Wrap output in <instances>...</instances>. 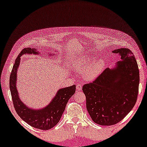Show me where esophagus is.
<instances>
[{"instance_id":"esophagus-1","label":"esophagus","mask_w":147,"mask_h":147,"mask_svg":"<svg viewBox=\"0 0 147 147\" xmlns=\"http://www.w3.org/2000/svg\"><path fill=\"white\" fill-rule=\"evenodd\" d=\"M82 89V85L80 83H78L76 85V90L78 91H80Z\"/></svg>"}]
</instances>
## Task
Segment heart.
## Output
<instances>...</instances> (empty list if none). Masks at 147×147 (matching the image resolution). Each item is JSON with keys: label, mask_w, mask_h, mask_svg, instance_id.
Segmentation results:
<instances>
[{"label": "heart", "mask_w": 147, "mask_h": 147, "mask_svg": "<svg viewBox=\"0 0 147 147\" xmlns=\"http://www.w3.org/2000/svg\"><path fill=\"white\" fill-rule=\"evenodd\" d=\"M94 59L91 57H86L78 62V67L79 69L83 70L87 68L85 71V77L88 80H92L97 77L101 73L104 67V62L103 60H99L93 62Z\"/></svg>", "instance_id": "b5f03b06"}]
</instances>
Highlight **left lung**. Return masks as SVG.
Returning a JSON list of instances; mask_svg holds the SVG:
<instances>
[{
  "label": "left lung",
  "mask_w": 147,
  "mask_h": 147,
  "mask_svg": "<svg viewBox=\"0 0 147 147\" xmlns=\"http://www.w3.org/2000/svg\"><path fill=\"white\" fill-rule=\"evenodd\" d=\"M112 52L121 56L115 68H106L82 88L90 117L102 126L114 125L123 120L135 106L138 95L140 73L135 55L126 48Z\"/></svg>",
  "instance_id": "8db88e82"
}]
</instances>
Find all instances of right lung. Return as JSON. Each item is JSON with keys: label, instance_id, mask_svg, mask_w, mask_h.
Here are the masks:
<instances>
[{"label": "right lung", "instance_id": "right-lung-1", "mask_svg": "<svg viewBox=\"0 0 147 147\" xmlns=\"http://www.w3.org/2000/svg\"><path fill=\"white\" fill-rule=\"evenodd\" d=\"M36 51V49L31 48H24L22 50L16 59L12 67L9 80V87L14 107L19 116L33 127L42 130H48L54 127L60 121L69 99L76 92V85L59 90L52 101L44 109L35 110L28 108L20 100L18 94L16 86L17 69L22 55L24 54H38L39 52Z\"/></svg>", "mask_w": 147, "mask_h": 147}]
</instances>
